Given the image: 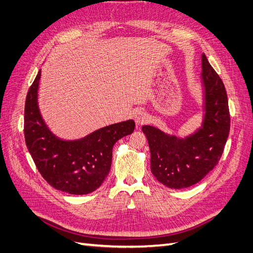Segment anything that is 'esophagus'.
<instances>
[{"label":"esophagus","instance_id":"esophagus-1","mask_svg":"<svg viewBox=\"0 0 253 253\" xmlns=\"http://www.w3.org/2000/svg\"><path fill=\"white\" fill-rule=\"evenodd\" d=\"M135 121H136V124L138 125V126L147 124V122L149 121L148 114L144 113V112H141V111L137 112V113L135 114Z\"/></svg>","mask_w":253,"mask_h":253}]
</instances>
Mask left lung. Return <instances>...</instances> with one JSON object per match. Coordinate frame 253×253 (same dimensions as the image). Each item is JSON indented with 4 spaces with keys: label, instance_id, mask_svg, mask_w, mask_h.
<instances>
[{
    "label": "left lung",
    "instance_id": "obj_1",
    "mask_svg": "<svg viewBox=\"0 0 253 253\" xmlns=\"http://www.w3.org/2000/svg\"><path fill=\"white\" fill-rule=\"evenodd\" d=\"M205 88V116L202 127L186 138L168 135L143 126L151 152V171L156 179L172 189L195 185L213 170L224 152L230 131V113L223 81L202 56Z\"/></svg>",
    "mask_w": 253,
    "mask_h": 253
}]
</instances>
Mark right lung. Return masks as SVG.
Listing matches in <instances>:
<instances>
[{
  "label": "right lung",
  "mask_w": 253,
  "mask_h": 253,
  "mask_svg": "<svg viewBox=\"0 0 253 253\" xmlns=\"http://www.w3.org/2000/svg\"><path fill=\"white\" fill-rule=\"evenodd\" d=\"M40 77L41 70L25 101L27 149L37 169L51 187L70 194H88L100 187L108 176L114 144L134 132L135 122L126 120L104 126L77 140L60 139L45 125L38 106Z\"/></svg>",
  "instance_id": "right-lung-1"
}]
</instances>
